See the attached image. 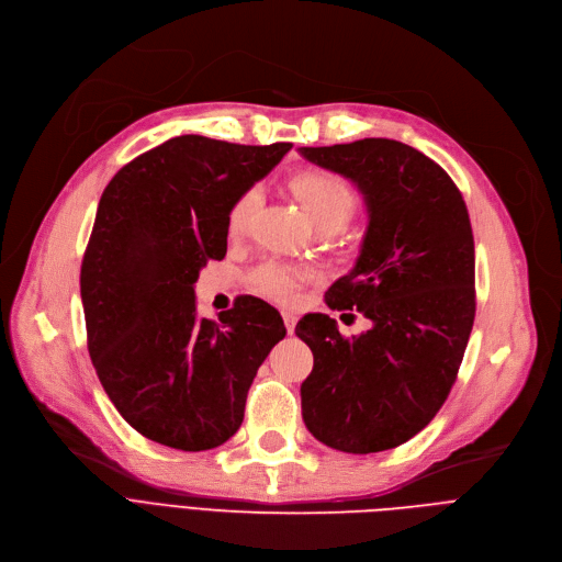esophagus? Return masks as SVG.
Returning <instances> with one entry per match:
<instances>
[{
    "instance_id": "1",
    "label": "esophagus",
    "mask_w": 562,
    "mask_h": 562,
    "mask_svg": "<svg viewBox=\"0 0 562 562\" xmlns=\"http://www.w3.org/2000/svg\"><path fill=\"white\" fill-rule=\"evenodd\" d=\"M282 318H284V326H286V333L293 335V330H296V314L293 312H282Z\"/></svg>"
}]
</instances>
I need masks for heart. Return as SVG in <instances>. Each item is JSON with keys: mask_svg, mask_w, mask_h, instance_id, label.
I'll return each mask as SVG.
<instances>
[{"mask_svg": "<svg viewBox=\"0 0 562 562\" xmlns=\"http://www.w3.org/2000/svg\"><path fill=\"white\" fill-rule=\"evenodd\" d=\"M289 191L299 200L305 218L318 232H337L344 227L358 210V195L350 189L344 177L330 170H303L289 180ZM259 204V189L250 187L234 198L227 210V234L241 236ZM314 278L312 269H301L282 261H263L250 271L248 284L280 303H293L299 296L301 284Z\"/></svg>", "mask_w": 562, "mask_h": 562, "instance_id": "1", "label": "heart"}]
</instances>
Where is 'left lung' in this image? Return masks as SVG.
Returning <instances> with one entry per match:
<instances>
[{
    "mask_svg": "<svg viewBox=\"0 0 562 562\" xmlns=\"http://www.w3.org/2000/svg\"><path fill=\"white\" fill-rule=\"evenodd\" d=\"M301 155L356 184L369 225L352 271L328 291L330 310L358 307L371 328L341 337L328 314L296 335L314 367L301 385L303 422L323 445L378 453L415 437L445 405L476 316L474 234L447 170L392 138Z\"/></svg>",
    "mask_w": 562,
    "mask_h": 562,
    "instance_id": "obj_1",
    "label": "left lung"
}]
</instances>
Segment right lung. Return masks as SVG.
<instances>
[{
	"mask_svg": "<svg viewBox=\"0 0 562 562\" xmlns=\"http://www.w3.org/2000/svg\"><path fill=\"white\" fill-rule=\"evenodd\" d=\"M291 143L175 136L106 184L81 261L88 352L102 387L143 437L206 451L244 422L248 390L286 328L276 307L236 299L200 318V269L227 252V210Z\"/></svg>",
	"mask_w": 562,
	"mask_h": 562,
	"instance_id": "right-lung-1",
	"label": "right lung"
}]
</instances>
